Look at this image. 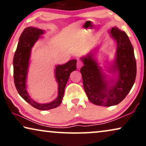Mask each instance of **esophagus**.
<instances>
[{"mask_svg": "<svg viewBox=\"0 0 146 146\" xmlns=\"http://www.w3.org/2000/svg\"><path fill=\"white\" fill-rule=\"evenodd\" d=\"M77 68H81V67L83 66V63H82V61L81 60H79V59H77Z\"/></svg>", "mask_w": 146, "mask_h": 146, "instance_id": "esophagus-1", "label": "esophagus"}]
</instances>
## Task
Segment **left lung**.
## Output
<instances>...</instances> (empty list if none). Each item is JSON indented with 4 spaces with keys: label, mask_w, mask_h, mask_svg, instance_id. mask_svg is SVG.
Here are the masks:
<instances>
[{
    "label": "left lung",
    "mask_w": 146,
    "mask_h": 146,
    "mask_svg": "<svg viewBox=\"0 0 146 146\" xmlns=\"http://www.w3.org/2000/svg\"><path fill=\"white\" fill-rule=\"evenodd\" d=\"M111 36L117 42L116 57L111 69L118 71V79L108 82L92 53L83 58L84 65L81 68L83 87L92 103L98 106H110L124 99L134 85L136 76V62L134 48L127 34L116 26L112 28ZM111 82L113 85L109 86Z\"/></svg>",
    "instance_id": "8db88e82"
}]
</instances>
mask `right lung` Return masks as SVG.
Returning a JSON list of instances; mask_svg holds the SVG:
<instances>
[{
  "instance_id": "1",
  "label": "right lung",
  "mask_w": 146,
  "mask_h": 146,
  "mask_svg": "<svg viewBox=\"0 0 146 146\" xmlns=\"http://www.w3.org/2000/svg\"><path fill=\"white\" fill-rule=\"evenodd\" d=\"M42 34V30L34 27H28L22 32L13 59L14 81L18 93L26 102L37 109L46 110L60 105L69 75L77 69V60L73 59L56 67L55 77L58 82V97L56 99L48 104H39L34 101L26 91V79L31 49Z\"/></svg>"
}]
</instances>
